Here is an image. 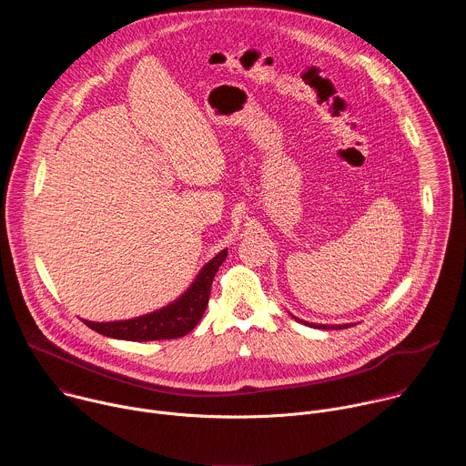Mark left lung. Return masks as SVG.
Segmentation results:
<instances>
[{
  "instance_id": "1",
  "label": "left lung",
  "mask_w": 466,
  "mask_h": 466,
  "mask_svg": "<svg viewBox=\"0 0 466 466\" xmlns=\"http://www.w3.org/2000/svg\"><path fill=\"white\" fill-rule=\"evenodd\" d=\"M297 319V317H295ZM297 320H300V319H297ZM302 324H308V326H311V328H322V329H343V328H349V324H313V322H306V320H300Z\"/></svg>"
}]
</instances>
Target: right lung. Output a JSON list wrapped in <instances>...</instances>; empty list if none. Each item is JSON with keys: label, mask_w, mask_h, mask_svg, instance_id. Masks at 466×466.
Listing matches in <instances>:
<instances>
[{"label": "right lung", "mask_w": 466, "mask_h": 466, "mask_svg": "<svg viewBox=\"0 0 466 466\" xmlns=\"http://www.w3.org/2000/svg\"><path fill=\"white\" fill-rule=\"evenodd\" d=\"M228 248L221 250L218 256H214L201 273L197 275L195 282L189 286V289L171 302L169 306L157 309L149 315H142L137 319L128 320H114V322H92L83 320L88 328L96 329L97 334L114 338V339H125V341H160V339H177L182 338L197 326L201 320L208 299L214 277L219 269V265L225 261Z\"/></svg>", "instance_id": "right-lung-1"}]
</instances>
